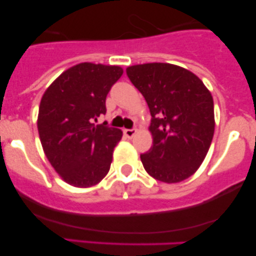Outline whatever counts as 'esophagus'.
Here are the masks:
<instances>
[{"mask_svg":"<svg viewBox=\"0 0 256 256\" xmlns=\"http://www.w3.org/2000/svg\"><path fill=\"white\" fill-rule=\"evenodd\" d=\"M136 132H137L136 128H125L124 134L128 138H132L134 136V134H136Z\"/></svg>","mask_w":256,"mask_h":256,"instance_id":"obj_1","label":"esophagus"}]
</instances>
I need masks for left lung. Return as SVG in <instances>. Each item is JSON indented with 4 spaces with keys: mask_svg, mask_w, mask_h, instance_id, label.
<instances>
[{
    "mask_svg": "<svg viewBox=\"0 0 256 256\" xmlns=\"http://www.w3.org/2000/svg\"><path fill=\"white\" fill-rule=\"evenodd\" d=\"M144 96L152 114V146L140 154L152 178L178 183L204 160L214 134L213 98L198 76L171 64L152 62L126 68Z\"/></svg>",
    "mask_w": 256,
    "mask_h": 256,
    "instance_id": "left-lung-1",
    "label": "left lung"
}]
</instances>
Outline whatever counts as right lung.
<instances>
[{
    "instance_id": "right-lung-1",
    "label": "right lung",
    "mask_w": 256,
    "mask_h": 256,
    "mask_svg": "<svg viewBox=\"0 0 256 256\" xmlns=\"http://www.w3.org/2000/svg\"><path fill=\"white\" fill-rule=\"evenodd\" d=\"M122 76L119 66L76 64L52 82L40 100L38 134L46 156L66 183L96 185L106 177L122 130L107 122L106 98Z\"/></svg>"
}]
</instances>
